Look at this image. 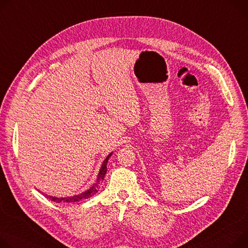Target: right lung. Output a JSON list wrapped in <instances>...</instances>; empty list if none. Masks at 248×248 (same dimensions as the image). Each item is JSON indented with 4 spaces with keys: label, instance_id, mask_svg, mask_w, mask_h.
<instances>
[{
    "label": "right lung",
    "instance_id": "right-lung-1",
    "mask_svg": "<svg viewBox=\"0 0 248 248\" xmlns=\"http://www.w3.org/2000/svg\"><path fill=\"white\" fill-rule=\"evenodd\" d=\"M112 154V152H110L107 157L106 159L104 160L103 164H102V167L100 169V172L98 174V177H97V182L90 188L89 190L79 194V195H75V196H72V197H67V198H56V197H52V196H47V199L53 201V202H79V201H82V200H85V199H88V198H91L92 196H94L98 190H99V184L103 181L104 178H105V175L107 173V165H108V158L110 157V155Z\"/></svg>",
    "mask_w": 248,
    "mask_h": 248
}]
</instances>
